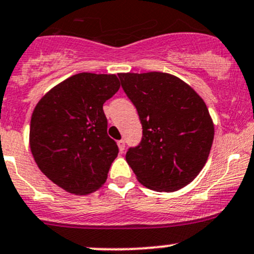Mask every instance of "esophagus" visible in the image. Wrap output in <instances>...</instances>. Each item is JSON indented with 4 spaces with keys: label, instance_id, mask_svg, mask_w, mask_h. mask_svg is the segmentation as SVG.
Wrapping results in <instances>:
<instances>
[{
    "label": "esophagus",
    "instance_id": "obj_1",
    "mask_svg": "<svg viewBox=\"0 0 254 254\" xmlns=\"http://www.w3.org/2000/svg\"><path fill=\"white\" fill-rule=\"evenodd\" d=\"M118 147H119L120 152H124V149H125V141L124 140L118 141Z\"/></svg>",
    "mask_w": 254,
    "mask_h": 254
}]
</instances>
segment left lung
<instances>
[{"mask_svg":"<svg viewBox=\"0 0 254 254\" xmlns=\"http://www.w3.org/2000/svg\"><path fill=\"white\" fill-rule=\"evenodd\" d=\"M118 76L142 125L140 143L127 152V164L146 188L165 192L183 189L204 167L214 138L204 101L167 73Z\"/></svg>","mask_w":254,"mask_h":254,"instance_id":"obj_1","label":"left lung"}]
</instances>
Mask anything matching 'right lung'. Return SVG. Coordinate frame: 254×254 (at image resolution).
<instances>
[{
  "instance_id": "right-lung-1",
  "label": "right lung",
  "mask_w": 254,
  "mask_h": 254,
  "mask_svg": "<svg viewBox=\"0 0 254 254\" xmlns=\"http://www.w3.org/2000/svg\"><path fill=\"white\" fill-rule=\"evenodd\" d=\"M119 87L114 74L80 73L53 87L34 109V159L51 181L70 193L101 188L118 156L117 142L107 134L103 103Z\"/></svg>"
}]
</instances>
